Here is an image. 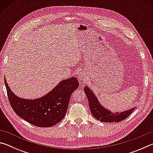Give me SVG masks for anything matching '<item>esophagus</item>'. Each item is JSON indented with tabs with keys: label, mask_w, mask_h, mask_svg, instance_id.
<instances>
[{
	"label": "esophagus",
	"mask_w": 153,
	"mask_h": 153,
	"mask_svg": "<svg viewBox=\"0 0 153 153\" xmlns=\"http://www.w3.org/2000/svg\"><path fill=\"white\" fill-rule=\"evenodd\" d=\"M78 79L80 81V84H83V83H84V82H86V75L85 72H80L79 74V76H78Z\"/></svg>",
	"instance_id": "1"
}]
</instances>
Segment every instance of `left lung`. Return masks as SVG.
Returning <instances> with one entry per match:
<instances>
[{
    "mask_svg": "<svg viewBox=\"0 0 153 153\" xmlns=\"http://www.w3.org/2000/svg\"><path fill=\"white\" fill-rule=\"evenodd\" d=\"M84 90L88 100L89 107L92 115L97 120H100L102 122H120L128 117L136 108V106L127 111H123L122 112L113 113V111L103 107L100 104L94 93L90 88L89 86H85Z\"/></svg>",
    "mask_w": 153,
    "mask_h": 153,
    "instance_id": "obj_1",
    "label": "left lung"
}]
</instances>
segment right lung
<instances>
[{"label":"right lung","mask_w":153,"mask_h":153,"mask_svg":"<svg viewBox=\"0 0 153 153\" xmlns=\"http://www.w3.org/2000/svg\"><path fill=\"white\" fill-rule=\"evenodd\" d=\"M7 95L13 109L21 118L37 127L49 128L63 120L71 94L79 86L75 77L61 81L47 94L36 99H25L15 95L4 77Z\"/></svg>","instance_id":"obj_1"}]
</instances>
